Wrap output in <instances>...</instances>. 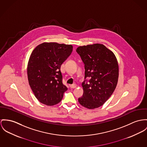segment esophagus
<instances>
[{"instance_id":"1","label":"esophagus","mask_w":147,"mask_h":147,"mask_svg":"<svg viewBox=\"0 0 147 147\" xmlns=\"http://www.w3.org/2000/svg\"><path fill=\"white\" fill-rule=\"evenodd\" d=\"M70 87L71 88H75L77 87V84H73L70 85Z\"/></svg>"}]
</instances>
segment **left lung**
I'll return each instance as SVG.
<instances>
[{"label":"left lung","mask_w":147,"mask_h":147,"mask_svg":"<svg viewBox=\"0 0 147 147\" xmlns=\"http://www.w3.org/2000/svg\"><path fill=\"white\" fill-rule=\"evenodd\" d=\"M77 53L84 64L83 94L79 103L89 109L100 107L112 95L119 77V65L113 53L106 46L93 44L79 46ZM87 78H90L87 80Z\"/></svg>","instance_id":"obj_1"}]
</instances>
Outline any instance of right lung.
<instances>
[{
    "label": "right lung",
    "mask_w": 147,
    "mask_h": 147,
    "mask_svg": "<svg viewBox=\"0 0 147 147\" xmlns=\"http://www.w3.org/2000/svg\"><path fill=\"white\" fill-rule=\"evenodd\" d=\"M72 51V45L56 42H44L33 50L28 63V79L41 103L53 106L61 101L68 88L63 83L60 68Z\"/></svg>",
    "instance_id": "right-lung-1"
}]
</instances>
